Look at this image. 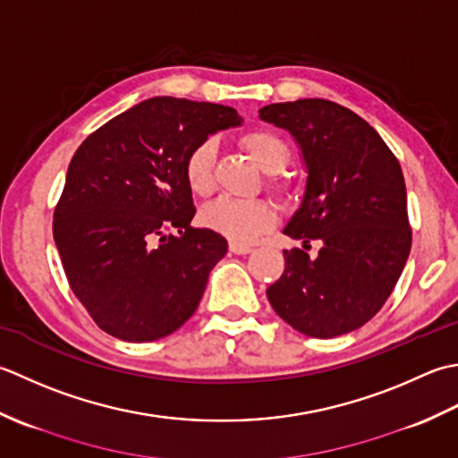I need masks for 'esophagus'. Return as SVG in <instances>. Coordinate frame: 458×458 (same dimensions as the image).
I'll list each match as a JSON object with an SVG mask.
<instances>
[{"mask_svg":"<svg viewBox=\"0 0 458 458\" xmlns=\"http://www.w3.org/2000/svg\"><path fill=\"white\" fill-rule=\"evenodd\" d=\"M229 250H231V253H235V255H247V253H250V250H253V249H250L249 245H242V242H235V241H233L231 245H229Z\"/></svg>","mask_w":458,"mask_h":458,"instance_id":"1","label":"esophagus"}]
</instances>
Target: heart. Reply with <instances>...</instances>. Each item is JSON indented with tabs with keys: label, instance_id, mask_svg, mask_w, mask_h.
<instances>
[{
	"label": "heart",
	"instance_id": "b5f03b06",
	"mask_svg": "<svg viewBox=\"0 0 458 458\" xmlns=\"http://www.w3.org/2000/svg\"><path fill=\"white\" fill-rule=\"evenodd\" d=\"M241 144L253 160L267 172L270 190L284 193L291 182L281 174L291 157L286 140L268 128L250 130L241 138ZM213 165H216V144L211 140L195 144L183 160V177L191 193L208 198L213 190ZM205 227L221 233L235 242H247L275 223V209L265 199H233L219 198L201 211Z\"/></svg>",
	"mask_w": 458,
	"mask_h": 458
}]
</instances>
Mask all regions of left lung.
<instances>
[{"label":"left lung","mask_w":458,"mask_h":458,"mask_svg":"<svg viewBox=\"0 0 458 458\" xmlns=\"http://www.w3.org/2000/svg\"><path fill=\"white\" fill-rule=\"evenodd\" d=\"M260 120L286 128L308 170L301 209L284 235V273L267 288L275 312L301 334L334 338L361 328L386 304L411 250L403 172L366 120L324 98L276 102ZM320 240L310 259L307 242Z\"/></svg>","instance_id":"1"}]
</instances>
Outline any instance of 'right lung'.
<instances>
[{
  "label": "right lung",
  "instance_id": "obj_1",
  "mask_svg": "<svg viewBox=\"0 0 458 458\" xmlns=\"http://www.w3.org/2000/svg\"><path fill=\"white\" fill-rule=\"evenodd\" d=\"M235 108L156 97L140 102L79 146L53 216L67 281L100 330L152 342L190 320L227 241L193 229L183 160Z\"/></svg>",
  "mask_w": 458,
  "mask_h": 458
}]
</instances>
